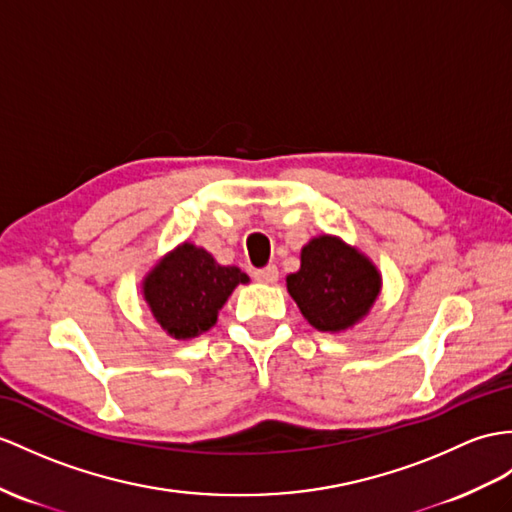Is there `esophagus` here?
Returning a JSON list of instances; mask_svg holds the SVG:
<instances>
[{
	"instance_id": "esophagus-1",
	"label": "esophagus",
	"mask_w": 512,
	"mask_h": 512,
	"mask_svg": "<svg viewBox=\"0 0 512 512\" xmlns=\"http://www.w3.org/2000/svg\"><path fill=\"white\" fill-rule=\"evenodd\" d=\"M254 280L263 282V284H276L278 282V267L269 265L265 269H256L254 271Z\"/></svg>"
}]
</instances>
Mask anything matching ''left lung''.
Returning <instances> with one entry per match:
<instances>
[{"instance_id":"1","label":"left lung","mask_w":512,"mask_h":512,"mask_svg":"<svg viewBox=\"0 0 512 512\" xmlns=\"http://www.w3.org/2000/svg\"><path fill=\"white\" fill-rule=\"evenodd\" d=\"M286 291L319 332H345L363 321L382 291V273L358 247L334 234L313 236L286 276Z\"/></svg>"}]
</instances>
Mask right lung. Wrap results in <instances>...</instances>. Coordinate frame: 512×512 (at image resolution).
<instances>
[{"instance_id":"right-lung-1","label":"right lung","mask_w":512,"mask_h":512,"mask_svg":"<svg viewBox=\"0 0 512 512\" xmlns=\"http://www.w3.org/2000/svg\"><path fill=\"white\" fill-rule=\"evenodd\" d=\"M247 282L239 267L219 265L204 247L184 241L145 273L141 293L162 332L189 341L215 326L232 291Z\"/></svg>"}]
</instances>
